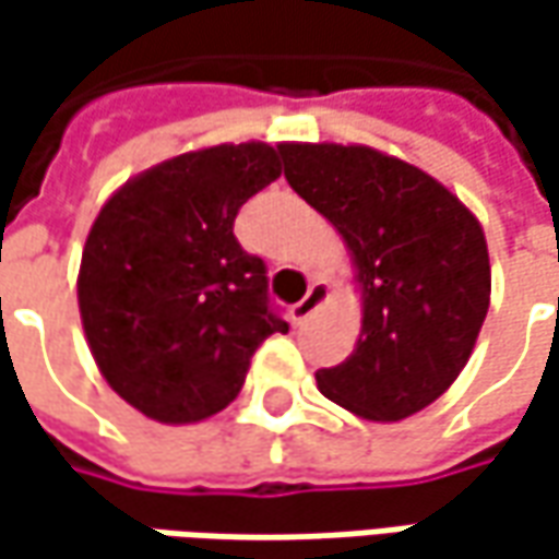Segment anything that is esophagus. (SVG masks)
I'll return each mask as SVG.
<instances>
[{"instance_id":"esophagus-1","label":"esophagus","mask_w":559,"mask_h":559,"mask_svg":"<svg viewBox=\"0 0 559 559\" xmlns=\"http://www.w3.org/2000/svg\"><path fill=\"white\" fill-rule=\"evenodd\" d=\"M330 295H333V286H330L326 280H317V283H311L308 295L292 308V311H295V320H308L313 311H320V308L330 301Z\"/></svg>"}]
</instances>
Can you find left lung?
<instances>
[{
    "instance_id": "8db88e82",
    "label": "left lung",
    "mask_w": 559,
    "mask_h": 559,
    "mask_svg": "<svg viewBox=\"0 0 559 559\" xmlns=\"http://www.w3.org/2000/svg\"><path fill=\"white\" fill-rule=\"evenodd\" d=\"M289 186L338 229L360 338L317 389L373 423L429 407L461 376L491 301L483 224L436 177L370 145L280 142Z\"/></svg>"
}]
</instances>
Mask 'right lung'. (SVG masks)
Masks as SVG:
<instances>
[{"label":"right lung","mask_w":559,"mask_h":559,"mask_svg":"<svg viewBox=\"0 0 559 559\" xmlns=\"http://www.w3.org/2000/svg\"><path fill=\"white\" fill-rule=\"evenodd\" d=\"M283 174L267 142L195 148L130 177L86 236L76 301L105 382L148 419L221 414L251 355L289 323L267 267L233 236L239 207Z\"/></svg>","instance_id":"add662e5"}]
</instances>
